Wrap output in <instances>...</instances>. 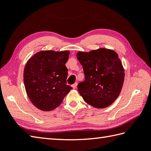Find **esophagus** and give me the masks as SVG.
<instances>
[{"mask_svg": "<svg viewBox=\"0 0 151 151\" xmlns=\"http://www.w3.org/2000/svg\"><path fill=\"white\" fill-rule=\"evenodd\" d=\"M77 84H78L77 82H75V84H73V85H72L73 88V89H76V86H77Z\"/></svg>", "mask_w": 151, "mask_h": 151, "instance_id": "34e87169", "label": "esophagus"}]
</instances>
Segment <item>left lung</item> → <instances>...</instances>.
Instances as JSON below:
<instances>
[{
  "label": "left lung",
  "instance_id": "left-lung-1",
  "mask_svg": "<svg viewBox=\"0 0 151 151\" xmlns=\"http://www.w3.org/2000/svg\"><path fill=\"white\" fill-rule=\"evenodd\" d=\"M85 81L78 89L84 101L96 108L110 106L119 95L124 80V70L118 54L111 49L100 48L90 52H78Z\"/></svg>",
  "mask_w": 151,
  "mask_h": 151
}]
</instances>
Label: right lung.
I'll return each instance as SVG.
<instances>
[{"mask_svg": "<svg viewBox=\"0 0 151 151\" xmlns=\"http://www.w3.org/2000/svg\"><path fill=\"white\" fill-rule=\"evenodd\" d=\"M69 55V50H41L28 60L24 87L32 103L40 110H54L72 89L66 84L68 69L65 64Z\"/></svg>", "mask_w": 151, "mask_h": 151, "instance_id": "add662e5", "label": "right lung"}]
</instances>
